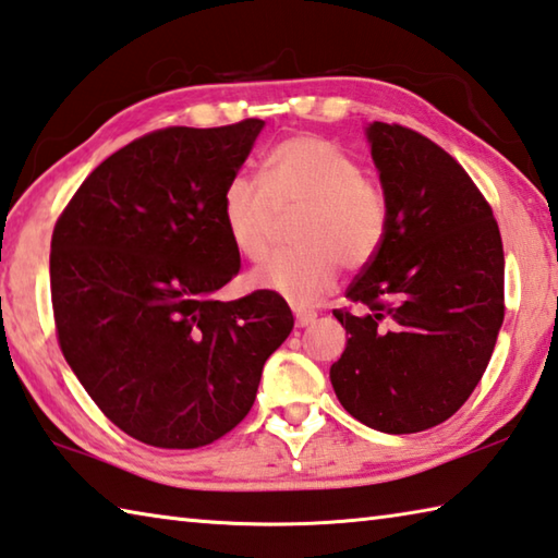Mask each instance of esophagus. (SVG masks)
Instances as JSON below:
<instances>
[{
    "label": "esophagus",
    "instance_id": "obj_1",
    "mask_svg": "<svg viewBox=\"0 0 558 558\" xmlns=\"http://www.w3.org/2000/svg\"><path fill=\"white\" fill-rule=\"evenodd\" d=\"M317 319V312H310V310H298L295 312V324L298 327H310Z\"/></svg>",
    "mask_w": 558,
    "mask_h": 558
}]
</instances>
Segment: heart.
<instances>
[{"label":"heart","mask_w":558,"mask_h":558,"mask_svg":"<svg viewBox=\"0 0 558 558\" xmlns=\"http://www.w3.org/2000/svg\"><path fill=\"white\" fill-rule=\"evenodd\" d=\"M295 215V248L263 263L251 282L307 307L337 286L339 266L353 272L378 258L390 231V197L333 141L298 134L270 150L263 182L234 175L221 195L231 246L253 263L266 258L280 221Z\"/></svg>","instance_id":"b5f03b06"}]
</instances>
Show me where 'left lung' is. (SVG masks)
I'll list each match as a JSON object with an SVG mask.
<instances>
[{
    "mask_svg": "<svg viewBox=\"0 0 558 558\" xmlns=\"http://www.w3.org/2000/svg\"><path fill=\"white\" fill-rule=\"evenodd\" d=\"M390 231L333 310L349 341L329 378L351 417L385 434L437 427L471 398L505 317V256L488 199L447 150L373 121Z\"/></svg>",
    "mask_w": 558,
    "mask_h": 558,
    "instance_id": "1",
    "label": "left lung"
}]
</instances>
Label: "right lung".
I'll return each mask as SVG.
<instances>
[{
	"instance_id": "1",
	"label": "right lung",
	"mask_w": 558,
	"mask_h": 558,
	"mask_svg": "<svg viewBox=\"0 0 558 558\" xmlns=\"http://www.w3.org/2000/svg\"><path fill=\"white\" fill-rule=\"evenodd\" d=\"M260 129L150 131L99 163L56 221L60 351L105 417L148 447L199 449L234 429L295 324L272 290L217 300L241 268L221 195Z\"/></svg>"
}]
</instances>
